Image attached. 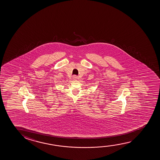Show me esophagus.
<instances>
[{
  "mask_svg": "<svg viewBox=\"0 0 160 160\" xmlns=\"http://www.w3.org/2000/svg\"><path fill=\"white\" fill-rule=\"evenodd\" d=\"M72 79H74V80H77L78 79V77H77V75H74L73 77H72Z\"/></svg>",
  "mask_w": 160,
  "mask_h": 160,
  "instance_id": "1",
  "label": "esophagus"
}]
</instances>
